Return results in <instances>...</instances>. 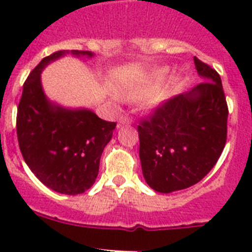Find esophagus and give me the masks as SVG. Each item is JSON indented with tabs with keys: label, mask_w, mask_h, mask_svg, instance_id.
Returning a JSON list of instances; mask_svg holds the SVG:
<instances>
[{
	"label": "esophagus",
	"mask_w": 252,
	"mask_h": 252,
	"mask_svg": "<svg viewBox=\"0 0 252 252\" xmlns=\"http://www.w3.org/2000/svg\"><path fill=\"white\" fill-rule=\"evenodd\" d=\"M132 123V120H130V118H128L126 115H124V116H122V118L119 119V124L118 126H128V124H130Z\"/></svg>",
	"instance_id": "1"
}]
</instances>
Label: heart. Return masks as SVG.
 Listing matches in <instances>:
<instances>
[{
    "label": "heart",
    "instance_id": "heart-1",
    "mask_svg": "<svg viewBox=\"0 0 252 252\" xmlns=\"http://www.w3.org/2000/svg\"><path fill=\"white\" fill-rule=\"evenodd\" d=\"M168 70L166 68L158 69L156 72L152 74L150 77L149 82L145 85V86L142 87H137V89H134L129 93L130 96H133V98H140V96H146V95H150L153 91H156L159 87V85L165 81V78L167 77Z\"/></svg>",
    "mask_w": 252,
    "mask_h": 252
}]
</instances>
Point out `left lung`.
Wrapping results in <instances>:
<instances>
[{"instance_id": "obj_1", "label": "left lung", "mask_w": 252, "mask_h": 252, "mask_svg": "<svg viewBox=\"0 0 252 252\" xmlns=\"http://www.w3.org/2000/svg\"><path fill=\"white\" fill-rule=\"evenodd\" d=\"M193 60L205 81L158 104L137 126L142 174L161 193L199 183L226 144L229 110L221 77L197 57Z\"/></svg>"}]
</instances>
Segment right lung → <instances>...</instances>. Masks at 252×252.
<instances>
[{"mask_svg": "<svg viewBox=\"0 0 252 252\" xmlns=\"http://www.w3.org/2000/svg\"><path fill=\"white\" fill-rule=\"evenodd\" d=\"M66 53L91 57L89 51H59L44 57L27 77L17 111L19 149L41 183L65 195L84 193L94 184L104 146L116 123L90 110H66L45 96L40 73Z\"/></svg>", "mask_w": 252, "mask_h": 252, "instance_id": "add662e5", "label": "right lung"}]
</instances>
